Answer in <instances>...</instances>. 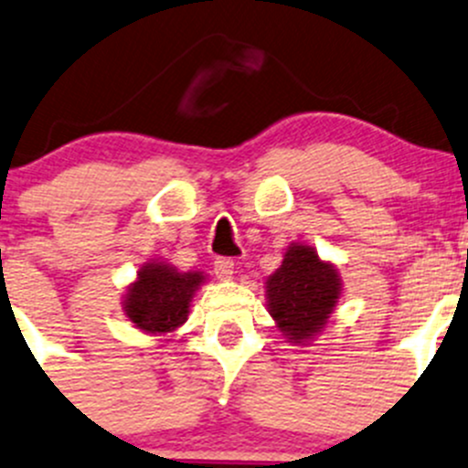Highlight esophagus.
Listing matches in <instances>:
<instances>
[{"instance_id":"1","label":"esophagus","mask_w":468,"mask_h":468,"mask_svg":"<svg viewBox=\"0 0 468 468\" xmlns=\"http://www.w3.org/2000/svg\"><path fill=\"white\" fill-rule=\"evenodd\" d=\"M215 273L219 281H230L235 273V261L233 258H217L215 261Z\"/></svg>"}]
</instances>
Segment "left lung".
<instances>
[{"label": "left lung", "instance_id": "left-lung-1", "mask_svg": "<svg viewBox=\"0 0 468 468\" xmlns=\"http://www.w3.org/2000/svg\"><path fill=\"white\" fill-rule=\"evenodd\" d=\"M342 287L333 262L322 261L314 247L292 242L281 267L264 281L267 310L287 342L305 346L325 330Z\"/></svg>", "mask_w": 468, "mask_h": 468}]
</instances>
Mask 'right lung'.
I'll use <instances>...</instances> for the list:
<instances>
[{"label":"right lung","mask_w":468,"mask_h":468,"mask_svg":"<svg viewBox=\"0 0 468 468\" xmlns=\"http://www.w3.org/2000/svg\"><path fill=\"white\" fill-rule=\"evenodd\" d=\"M204 282V271H178L165 261L144 262L126 285L122 313L140 333L167 337L187 322L192 299Z\"/></svg>","instance_id":"right-lung-1"}]
</instances>
